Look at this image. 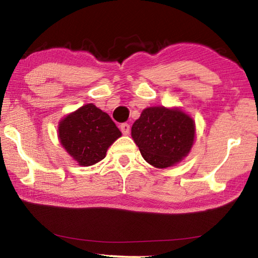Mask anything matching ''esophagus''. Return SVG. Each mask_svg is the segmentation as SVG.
Wrapping results in <instances>:
<instances>
[{"instance_id":"esophagus-1","label":"esophagus","mask_w":258,"mask_h":258,"mask_svg":"<svg viewBox=\"0 0 258 258\" xmlns=\"http://www.w3.org/2000/svg\"><path fill=\"white\" fill-rule=\"evenodd\" d=\"M120 131H121V133H123L124 135L130 134V131H131L130 124H127V123H123V124H121V125H120Z\"/></svg>"}]
</instances>
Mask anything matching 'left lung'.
I'll list each match as a JSON object with an SVG mask.
<instances>
[{"mask_svg":"<svg viewBox=\"0 0 258 258\" xmlns=\"http://www.w3.org/2000/svg\"><path fill=\"white\" fill-rule=\"evenodd\" d=\"M195 121L181 109L149 107L132 126V138L146 161L166 168L187 156L195 141Z\"/></svg>","mask_w":258,"mask_h":258,"instance_id":"1","label":"left lung"}]
</instances>
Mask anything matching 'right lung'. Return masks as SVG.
I'll use <instances>...</instances> for the list:
<instances>
[{
    "label": "right lung",
    "instance_id": "1",
    "mask_svg": "<svg viewBox=\"0 0 258 258\" xmlns=\"http://www.w3.org/2000/svg\"><path fill=\"white\" fill-rule=\"evenodd\" d=\"M58 137L78 165L91 166L106 157L108 148L121 132L107 112L89 103L61 119Z\"/></svg>",
    "mask_w": 258,
    "mask_h": 258
}]
</instances>
